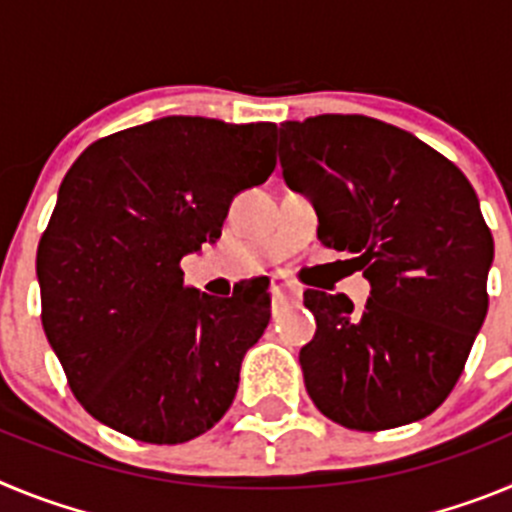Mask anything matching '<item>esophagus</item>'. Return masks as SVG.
I'll return each mask as SVG.
<instances>
[{
	"label": "esophagus",
	"instance_id": "34e87169",
	"mask_svg": "<svg viewBox=\"0 0 512 512\" xmlns=\"http://www.w3.org/2000/svg\"><path fill=\"white\" fill-rule=\"evenodd\" d=\"M271 300L274 302H295L300 300L302 287L297 282H289V279L274 277L271 279Z\"/></svg>",
	"mask_w": 512,
	"mask_h": 512
}]
</instances>
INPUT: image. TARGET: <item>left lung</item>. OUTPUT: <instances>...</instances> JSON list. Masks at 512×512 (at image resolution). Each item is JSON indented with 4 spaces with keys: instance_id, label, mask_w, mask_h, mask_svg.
<instances>
[{
    "instance_id": "8db88e82",
    "label": "left lung",
    "mask_w": 512,
    "mask_h": 512,
    "mask_svg": "<svg viewBox=\"0 0 512 512\" xmlns=\"http://www.w3.org/2000/svg\"><path fill=\"white\" fill-rule=\"evenodd\" d=\"M284 179L310 194L323 246L354 253L364 310L307 289L318 330L300 351L307 395L351 431L431 415L459 382L485 323L492 233L472 184L423 140L364 115L284 122Z\"/></svg>"
}]
</instances>
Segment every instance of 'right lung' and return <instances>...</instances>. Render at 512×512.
I'll return each mask as SVG.
<instances>
[{
  "label": "right lung",
  "instance_id": "right-lung-1",
  "mask_svg": "<svg viewBox=\"0 0 512 512\" xmlns=\"http://www.w3.org/2000/svg\"><path fill=\"white\" fill-rule=\"evenodd\" d=\"M274 122L161 117L94 140L38 246L40 320L81 408L146 443L223 418L269 325L266 284L207 297L182 256L215 243L235 194L277 166Z\"/></svg>",
  "mask_w": 512,
  "mask_h": 512
}]
</instances>
